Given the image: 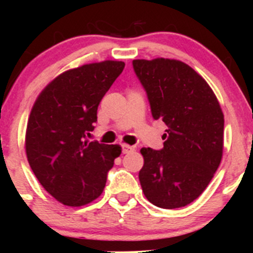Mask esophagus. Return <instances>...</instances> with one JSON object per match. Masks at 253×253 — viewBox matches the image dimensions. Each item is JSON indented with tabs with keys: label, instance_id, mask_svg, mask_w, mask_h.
<instances>
[{
	"label": "esophagus",
	"instance_id": "esophagus-1",
	"mask_svg": "<svg viewBox=\"0 0 253 253\" xmlns=\"http://www.w3.org/2000/svg\"><path fill=\"white\" fill-rule=\"evenodd\" d=\"M122 151H123V153H124V154L130 153V152L134 151V147L128 146V144H122Z\"/></svg>",
	"mask_w": 253,
	"mask_h": 253
}]
</instances>
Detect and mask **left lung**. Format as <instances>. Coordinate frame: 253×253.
I'll return each mask as SVG.
<instances>
[{"label": "left lung", "instance_id": "obj_1", "mask_svg": "<svg viewBox=\"0 0 253 253\" xmlns=\"http://www.w3.org/2000/svg\"><path fill=\"white\" fill-rule=\"evenodd\" d=\"M154 120L167 125L163 148H142L140 186L163 209L186 207L202 195L223 153L224 116L204 78L180 60H133Z\"/></svg>", "mask_w": 253, "mask_h": 253}]
</instances>
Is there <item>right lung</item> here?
<instances>
[{
  "instance_id": "add662e5",
  "label": "right lung",
  "mask_w": 253,
  "mask_h": 253,
  "mask_svg": "<svg viewBox=\"0 0 253 253\" xmlns=\"http://www.w3.org/2000/svg\"><path fill=\"white\" fill-rule=\"evenodd\" d=\"M105 60L58 76L31 109L25 138L29 165L42 186L59 203L81 207L99 198L122 148L88 142L97 107L124 69Z\"/></svg>"
}]
</instances>
